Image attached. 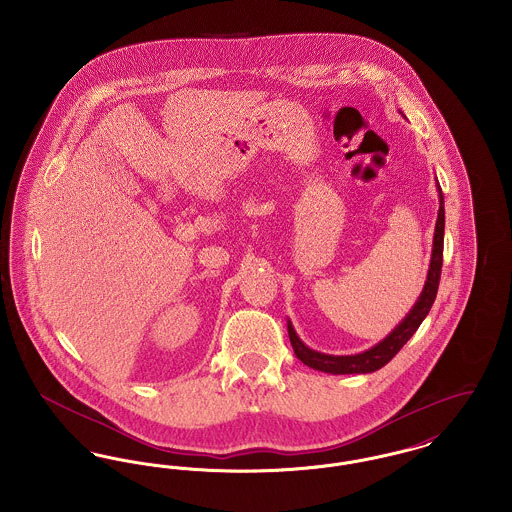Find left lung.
<instances>
[{
	"label": "left lung",
	"mask_w": 512,
	"mask_h": 512,
	"mask_svg": "<svg viewBox=\"0 0 512 512\" xmlns=\"http://www.w3.org/2000/svg\"><path fill=\"white\" fill-rule=\"evenodd\" d=\"M439 214L435 224V236H433V253H431V265L427 272V282L423 286L420 300L412 307V311L406 315V319L394 329V331L371 350L356 354V356H327L315 350H309L294 331V327L288 323V334L294 348V354L298 360L303 361L307 367L334 373V375H346V373H371L387 365L389 361L400 352V348L412 338V334L418 331L421 321L427 317L433 301L437 298L439 280H441V267H443V236H445V207H443V193L439 187Z\"/></svg>",
	"instance_id": "8db88e82"
}]
</instances>
